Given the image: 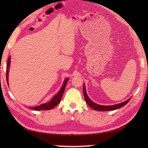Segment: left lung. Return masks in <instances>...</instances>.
I'll return each instance as SVG.
<instances>
[{
	"instance_id": "left-lung-1",
	"label": "left lung",
	"mask_w": 148,
	"mask_h": 148,
	"mask_svg": "<svg viewBox=\"0 0 148 148\" xmlns=\"http://www.w3.org/2000/svg\"><path fill=\"white\" fill-rule=\"evenodd\" d=\"M83 94H84V99H85V101H86L87 104L92 109L95 110H99V111L113 110H116L117 109H119V108H120V107H122L126 105L132 98V97H130L129 99L127 100L126 101H125L123 102L120 103V104H115V105H113V106H102V105H99V104H96V103L92 102L90 99H89V97L87 95V93L86 92V88H85L84 84L83 85Z\"/></svg>"
}]
</instances>
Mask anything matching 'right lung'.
<instances>
[{
  "instance_id": "add662e5",
  "label": "right lung",
  "mask_w": 148,
  "mask_h": 148,
  "mask_svg": "<svg viewBox=\"0 0 148 148\" xmlns=\"http://www.w3.org/2000/svg\"><path fill=\"white\" fill-rule=\"evenodd\" d=\"M10 64V57H8V62H7V75H6V79L7 84H8V71H9V67ZM69 81V78H66L64 82L63 85L60 89V90L59 91L57 95L53 97L52 99L46 104H42L41 105H39L37 107H30V109H32L34 110H50L52 109L57 105L60 102V100L63 96V94L65 91V88L67 82Z\"/></svg>"
}]
</instances>
